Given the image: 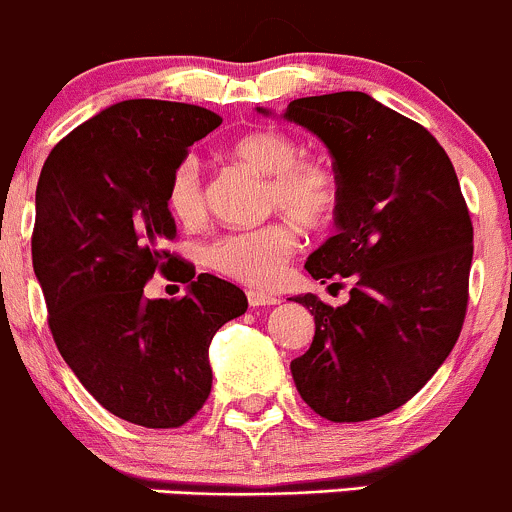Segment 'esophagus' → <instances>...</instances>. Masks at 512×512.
<instances>
[{
  "label": "esophagus",
  "mask_w": 512,
  "mask_h": 512,
  "mask_svg": "<svg viewBox=\"0 0 512 512\" xmlns=\"http://www.w3.org/2000/svg\"><path fill=\"white\" fill-rule=\"evenodd\" d=\"M246 298H249L251 307H271V305H278V302H280L278 295L261 293V290H249V293H246Z\"/></svg>",
  "instance_id": "34e87169"
}]
</instances>
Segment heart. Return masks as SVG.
<instances>
[{
  "label": "heart",
  "instance_id": "1",
  "mask_svg": "<svg viewBox=\"0 0 512 512\" xmlns=\"http://www.w3.org/2000/svg\"><path fill=\"white\" fill-rule=\"evenodd\" d=\"M298 139L278 129H254L232 141L229 153L258 173L268 175L263 205L285 212L305 229H322L334 219L342 202V178L320 156H300ZM170 217L183 227H197L207 214L205 178L197 158L185 156L166 185ZM298 249V234L283 219L251 229H236L210 241L205 261L212 271L244 285L276 283Z\"/></svg>",
  "mask_w": 512,
  "mask_h": 512
}]
</instances>
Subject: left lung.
Listing matches in <instances>:
<instances>
[{
    "label": "left lung",
    "mask_w": 512,
    "mask_h": 512,
    "mask_svg": "<svg viewBox=\"0 0 512 512\" xmlns=\"http://www.w3.org/2000/svg\"><path fill=\"white\" fill-rule=\"evenodd\" d=\"M285 119L320 136L342 178L339 232L310 254L307 273L351 280L342 307L295 298L315 315V339L290 371L317 415L373 420L408 403L459 339L474 256L469 207L439 141L366 92L302 97Z\"/></svg>",
    "instance_id": "8db88e82"
}]
</instances>
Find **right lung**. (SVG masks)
Segmentation results:
<instances>
[{
	"instance_id": "obj_1",
	"label": "right lung",
	"mask_w": 512,
	"mask_h": 512,
	"mask_svg": "<svg viewBox=\"0 0 512 512\" xmlns=\"http://www.w3.org/2000/svg\"><path fill=\"white\" fill-rule=\"evenodd\" d=\"M219 124L195 104H112L60 139L38 178L31 256L53 342L104 410L151 430L183 427L207 403L212 337L249 307L163 249L175 239L170 173ZM156 270L189 293L148 301Z\"/></svg>"
}]
</instances>
